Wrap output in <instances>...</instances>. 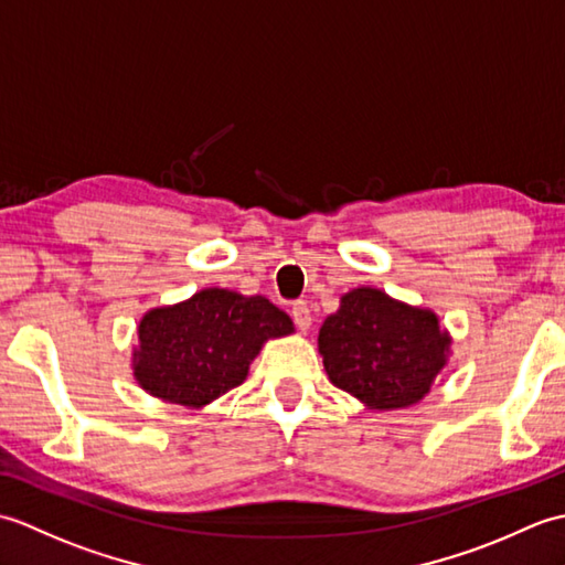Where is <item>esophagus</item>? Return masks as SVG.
<instances>
[{
  "mask_svg": "<svg viewBox=\"0 0 565 565\" xmlns=\"http://www.w3.org/2000/svg\"><path fill=\"white\" fill-rule=\"evenodd\" d=\"M291 318H294V322H296V328L303 330V332L310 328V322H313V318H310V308H308L303 301H296V303H294Z\"/></svg>",
  "mask_w": 565,
  "mask_h": 565,
  "instance_id": "1",
  "label": "esophagus"
}]
</instances>
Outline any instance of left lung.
Masks as SVG:
<instances>
[{
	"mask_svg": "<svg viewBox=\"0 0 565 565\" xmlns=\"http://www.w3.org/2000/svg\"><path fill=\"white\" fill-rule=\"evenodd\" d=\"M328 379L364 403L388 413L417 405L435 386L451 354V334L439 316L359 286L342 294L338 313L318 332Z\"/></svg>",
	"mask_w": 565,
	"mask_h": 565,
	"instance_id": "8db88e82",
	"label": "left lung"
}]
</instances>
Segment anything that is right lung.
<instances>
[{"instance_id":"1","label":"right lung","mask_w":565,"mask_h":565,"mask_svg":"<svg viewBox=\"0 0 565 565\" xmlns=\"http://www.w3.org/2000/svg\"><path fill=\"white\" fill-rule=\"evenodd\" d=\"M291 332L269 298L211 286L140 318L130 369L152 398L201 411L247 379L264 342Z\"/></svg>"}]
</instances>
